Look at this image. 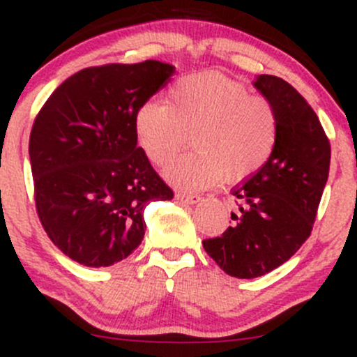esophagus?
Wrapping results in <instances>:
<instances>
[{
    "label": "esophagus",
    "instance_id": "1",
    "mask_svg": "<svg viewBox=\"0 0 357 357\" xmlns=\"http://www.w3.org/2000/svg\"><path fill=\"white\" fill-rule=\"evenodd\" d=\"M176 200L181 202V204H188V205H195L199 204L202 200L199 195H192V193H183V192H178L176 193Z\"/></svg>",
    "mask_w": 357,
    "mask_h": 357
}]
</instances>
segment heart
<instances>
[{
	"mask_svg": "<svg viewBox=\"0 0 357 357\" xmlns=\"http://www.w3.org/2000/svg\"><path fill=\"white\" fill-rule=\"evenodd\" d=\"M132 128L139 149L157 165L171 160L192 136L195 152L164 169L165 179L185 190L248 178L268 162L278 135L271 103L219 74L176 81L165 105L145 102L136 109Z\"/></svg>",
	"mask_w": 357,
	"mask_h": 357,
	"instance_id": "1",
	"label": "heart"
}]
</instances>
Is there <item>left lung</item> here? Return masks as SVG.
<instances>
[{
	"instance_id": "1",
	"label": "left lung",
	"mask_w": 357,
	"mask_h": 357,
	"mask_svg": "<svg viewBox=\"0 0 357 357\" xmlns=\"http://www.w3.org/2000/svg\"><path fill=\"white\" fill-rule=\"evenodd\" d=\"M271 103L278 135L268 162L231 195L235 225L204 248L229 276L257 278L287 262L309 238L330 171V143L304 96L276 75L252 82Z\"/></svg>"
}]
</instances>
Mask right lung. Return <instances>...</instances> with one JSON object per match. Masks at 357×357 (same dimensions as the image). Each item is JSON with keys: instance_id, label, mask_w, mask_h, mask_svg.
Segmentation results:
<instances>
[{"instance_id": "right-lung-1", "label": "right lung", "mask_w": 357, "mask_h": 357, "mask_svg": "<svg viewBox=\"0 0 357 357\" xmlns=\"http://www.w3.org/2000/svg\"><path fill=\"white\" fill-rule=\"evenodd\" d=\"M146 60L89 67L53 91L29 139L36 208L52 242L88 268H107L145 236L150 202L171 200L138 146L135 112L174 74Z\"/></svg>"}]
</instances>
